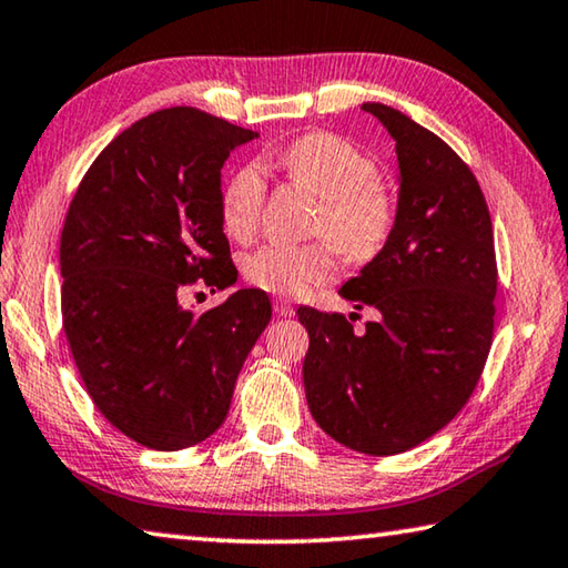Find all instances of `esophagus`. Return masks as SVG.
<instances>
[{"mask_svg":"<svg viewBox=\"0 0 568 568\" xmlns=\"http://www.w3.org/2000/svg\"><path fill=\"white\" fill-rule=\"evenodd\" d=\"M275 313H277V316H281V318H291V316H295V308H293L291 303L281 298V301H275Z\"/></svg>","mask_w":568,"mask_h":568,"instance_id":"1","label":"esophagus"}]
</instances>
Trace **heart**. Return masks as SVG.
Wrapping results in <instances>:
<instances>
[{"mask_svg":"<svg viewBox=\"0 0 568 568\" xmlns=\"http://www.w3.org/2000/svg\"><path fill=\"white\" fill-rule=\"evenodd\" d=\"M277 164L293 182L323 200L318 235L351 260H368L389 237L397 220L394 194L376 179V161L336 133H308L293 141ZM265 206V174L257 164L237 169L222 192V227L230 237L247 240ZM245 275L263 291L301 295L336 275L328 245H265L252 252Z\"/></svg>","mask_w":568,"mask_h":568,"instance_id":"obj_1","label":"heart"}]
</instances>
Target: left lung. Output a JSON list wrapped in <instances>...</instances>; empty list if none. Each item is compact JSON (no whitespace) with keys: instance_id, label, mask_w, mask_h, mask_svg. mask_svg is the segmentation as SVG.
Wrapping results in <instances>:
<instances>
[{"instance_id":"obj_1","label":"left lung","mask_w":568,"mask_h":568,"mask_svg":"<svg viewBox=\"0 0 568 568\" xmlns=\"http://www.w3.org/2000/svg\"><path fill=\"white\" fill-rule=\"evenodd\" d=\"M397 143V220L384 247L341 287L351 316L298 308L311 346L303 362L313 419L364 455L425 443L465 407L493 344V222L470 166L397 108L364 103Z\"/></svg>"}]
</instances>
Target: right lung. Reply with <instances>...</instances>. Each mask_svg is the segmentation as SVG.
Returning a JSON list of instances; mask_svg holds the SVG:
<instances>
[{
    "instance_id": "right-lung-1",
    "label": "right lung",
    "mask_w": 568,
    "mask_h": 568,
    "mask_svg": "<svg viewBox=\"0 0 568 568\" xmlns=\"http://www.w3.org/2000/svg\"><path fill=\"white\" fill-rule=\"evenodd\" d=\"M252 139L257 131L196 108L156 111L108 143L70 202L62 328L98 412L149 449L174 453L220 429L273 316L257 287L204 313L179 303L196 281H237L222 166Z\"/></svg>"
}]
</instances>
